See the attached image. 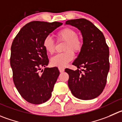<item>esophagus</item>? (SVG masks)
<instances>
[{"label":"esophagus","mask_w":122,"mask_h":122,"mask_svg":"<svg viewBox=\"0 0 122 122\" xmlns=\"http://www.w3.org/2000/svg\"><path fill=\"white\" fill-rule=\"evenodd\" d=\"M59 70L60 72H63L65 71V68L63 67H59Z\"/></svg>","instance_id":"1"}]
</instances>
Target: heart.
<instances>
[{"label":"heart","mask_w":122,"mask_h":122,"mask_svg":"<svg viewBox=\"0 0 122 122\" xmlns=\"http://www.w3.org/2000/svg\"><path fill=\"white\" fill-rule=\"evenodd\" d=\"M58 40L66 41L64 53H60L51 59V64L54 66L64 67L74 58V53L80 51L83 47V41L77 36V32L69 27H65L57 33ZM43 47L49 54L55 50V42L51 37L47 36L43 41Z\"/></svg>","instance_id":"b5f03b06"}]
</instances>
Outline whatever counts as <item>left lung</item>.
Here are the masks:
<instances>
[{
  "instance_id": "obj_1",
  "label": "left lung",
  "mask_w": 122,
  "mask_h": 122,
  "mask_svg": "<svg viewBox=\"0 0 122 122\" xmlns=\"http://www.w3.org/2000/svg\"><path fill=\"white\" fill-rule=\"evenodd\" d=\"M71 25L81 32L83 47L72 65L76 70L65 69L69 75L68 87L74 97L82 100L98 97L104 89L110 69L109 48L105 37L92 22L84 18L71 20ZM82 67L81 71L78 69Z\"/></svg>"
}]
</instances>
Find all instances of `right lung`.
I'll use <instances>...</instances> for the list:
<instances>
[{
    "instance_id": "1",
    "label": "right lung",
    "mask_w": 122,
    "mask_h": 122,
    "mask_svg": "<svg viewBox=\"0 0 122 122\" xmlns=\"http://www.w3.org/2000/svg\"><path fill=\"white\" fill-rule=\"evenodd\" d=\"M62 24L56 21L30 22L12 42L10 64L14 83L21 96L31 104H42L51 96L60 72L57 67H46L49 60L42 43ZM44 67L45 70L40 72Z\"/></svg>"
}]
</instances>
